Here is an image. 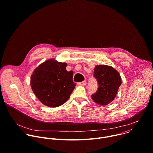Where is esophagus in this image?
<instances>
[{
    "mask_svg": "<svg viewBox=\"0 0 153 153\" xmlns=\"http://www.w3.org/2000/svg\"><path fill=\"white\" fill-rule=\"evenodd\" d=\"M78 85H81V86H85V85H86V81H83V82H79Z\"/></svg>",
    "mask_w": 153,
    "mask_h": 153,
    "instance_id": "1",
    "label": "esophagus"
}]
</instances>
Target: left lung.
I'll return each mask as SVG.
<instances>
[{
  "label": "left lung",
  "mask_w": 153,
  "mask_h": 153,
  "mask_svg": "<svg viewBox=\"0 0 153 153\" xmlns=\"http://www.w3.org/2000/svg\"><path fill=\"white\" fill-rule=\"evenodd\" d=\"M94 76L97 79L98 88L91 95L92 98L100 105H108L114 100L121 85L120 74L111 66L100 65L94 68Z\"/></svg>",
  "instance_id": "left-lung-1"
}]
</instances>
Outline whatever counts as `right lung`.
<instances>
[{
	"label": "right lung",
	"instance_id": "1",
	"mask_svg": "<svg viewBox=\"0 0 153 153\" xmlns=\"http://www.w3.org/2000/svg\"><path fill=\"white\" fill-rule=\"evenodd\" d=\"M67 65L65 62L51 59L33 71L30 77L31 88L43 105L56 108L69 99L76 84L73 81V73L67 71Z\"/></svg>",
	"mask_w": 153,
	"mask_h": 153
}]
</instances>
